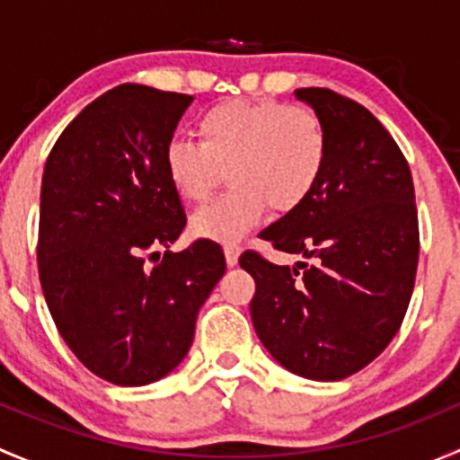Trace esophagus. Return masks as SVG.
I'll use <instances>...</instances> for the list:
<instances>
[{
  "mask_svg": "<svg viewBox=\"0 0 460 460\" xmlns=\"http://www.w3.org/2000/svg\"><path fill=\"white\" fill-rule=\"evenodd\" d=\"M238 256H240L238 244H226L225 258H226V264H229V267H235V264H238Z\"/></svg>",
  "mask_w": 460,
  "mask_h": 460,
  "instance_id": "34e87169",
  "label": "esophagus"
}]
</instances>
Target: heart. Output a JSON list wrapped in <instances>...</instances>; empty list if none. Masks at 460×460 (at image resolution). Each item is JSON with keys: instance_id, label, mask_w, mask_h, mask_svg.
Wrapping results in <instances>:
<instances>
[{"instance_id": "1", "label": "heart", "mask_w": 460, "mask_h": 460, "mask_svg": "<svg viewBox=\"0 0 460 460\" xmlns=\"http://www.w3.org/2000/svg\"><path fill=\"white\" fill-rule=\"evenodd\" d=\"M200 144L173 137L164 148V173L184 202H202L220 182L231 189L191 216L196 238L234 244L262 220L267 204L289 213L323 180L329 140L323 119L300 104L226 100L196 124Z\"/></svg>"}]
</instances>
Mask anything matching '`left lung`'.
Here are the masks:
<instances>
[{"instance_id": "obj_1", "label": "left lung", "mask_w": 460, "mask_h": 460, "mask_svg": "<svg viewBox=\"0 0 460 460\" xmlns=\"http://www.w3.org/2000/svg\"><path fill=\"white\" fill-rule=\"evenodd\" d=\"M324 124L327 166L316 191L260 238L314 258L280 267L244 252L256 280L252 320L269 354L289 372L341 380L392 342L419 267V213L405 155L358 102L329 88H298Z\"/></svg>"}]
</instances>
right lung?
<instances>
[{
  "mask_svg": "<svg viewBox=\"0 0 460 460\" xmlns=\"http://www.w3.org/2000/svg\"><path fill=\"white\" fill-rule=\"evenodd\" d=\"M191 102L142 84L111 88L64 128L41 175L37 269L49 312L80 363L122 387L182 363L226 269L211 240L169 252L187 216L164 148Z\"/></svg>",
  "mask_w": 460,
  "mask_h": 460,
  "instance_id": "1",
  "label": "right lung"
}]
</instances>
